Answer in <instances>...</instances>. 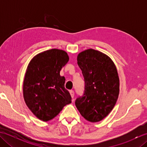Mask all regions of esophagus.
Returning a JSON list of instances; mask_svg holds the SVG:
<instances>
[{"mask_svg":"<svg viewBox=\"0 0 147 147\" xmlns=\"http://www.w3.org/2000/svg\"><path fill=\"white\" fill-rule=\"evenodd\" d=\"M69 93H70V94H71V97L73 98H74V91H73V90H70Z\"/></svg>","mask_w":147,"mask_h":147,"instance_id":"1","label":"esophagus"}]
</instances>
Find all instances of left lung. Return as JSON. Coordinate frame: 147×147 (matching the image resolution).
<instances>
[{"label": "left lung", "instance_id": "left-lung-1", "mask_svg": "<svg viewBox=\"0 0 147 147\" xmlns=\"http://www.w3.org/2000/svg\"><path fill=\"white\" fill-rule=\"evenodd\" d=\"M77 61L85 86L76 106L86 120L99 122L110 113L118 98L119 78L116 66L107 55L92 49L81 52Z\"/></svg>", "mask_w": 147, "mask_h": 147}]
</instances>
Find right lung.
Instances as JSON below:
<instances>
[{
  "label": "right lung",
  "instance_id": "add662e5",
  "mask_svg": "<svg viewBox=\"0 0 147 147\" xmlns=\"http://www.w3.org/2000/svg\"><path fill=\"white\" fill-rule=\"evenodd\" d=\"M69 56L62 50L53 49L40 52L29 62L23 81V98L35 116L49 121L71 103V96L65 88V78L60 75Z\"/></svg>",
  "mask_w": 147,
  "mask_h": 147
}]
</instances>
